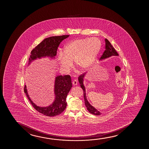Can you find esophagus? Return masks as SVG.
<instances>
[{"mask_svg":"<svg viewBox=\"0 0 149 149\" xmlns=\"http://www.w3.org/2000/svg\"><path fill=\"white\" fill-rule=\"evenodd\" d=\"M77 80H74L73 81H72V84H73L74 86H76L77 84Z\"/></svg>","mask_w":149,"mask_h":149,"instance_id":"esophagus-1","label":"esophagus"}]
</instances>
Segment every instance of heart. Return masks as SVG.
<instances>
[{"instance_id": "b5f03b06", "label": "heart", "mask_w": 149, "mask_h": 149, "mask_svg": "<svg viewBox=\"0 0 149 149\" xmlns=\"http://www.w3.org/2000/svg\"><path fill=\"white\" fill-rule=\"evenodd\" d=\"M101 45V41L97 38L74 40L64 46L63 52H58L57 61L64 71L70 69L73 61L77 67L85 69L95 61Z\"/></svg>"}]
</instances>
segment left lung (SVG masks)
<instances>
[{"label": "left lung", "mask_w": 149, "mask_h": 149, "mask_svg": "<svg viewBox=\"0 0 149 149\" xmlns=\"http://www.w3.org/2000/svg\"><path fill=\"white\" fill-rule=\"evenodd\" d=\"M105 50L104 51L101 57H100L99 61H103L106 58H108L109 57H111L112 56H118V53H117L116 50L110 44L109 41L106 39H105ZM86 73H87V72L82 74L78 77V81L79 82L80 87L82 88V90H84V96L85 105H86V107L87 108L88 111L91 113L95 114L96 116H100L101 114V113L95 108L94 106H92L87 99L86 94V87L84 84V77H85Z\"/></svg>", "instance_id": "1"}]
</instances>
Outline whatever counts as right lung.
Instances as JSON below:
<instances>
[{
  "label": "right lung",
  "mask_w": 149,
  "mask_h": 149,
  "mask_svg": "<svg viewBox=\"0 0 149 149\" xmlns=\"http://www.w3.org/2000/svg\"><path fill=\"white\" fill-rule=\"evenodd\" d=\"M69 37V35H63L50 37L44 39L31 52L28 66L37 59L46 57H49L51 59H55L60 43ZM72 87L70 76H56L54 85V100L50 105L46 107L37 106L33 103L29 96L26 86H25L24 93L31 104L38 111L46 116H53L61 114L65 109L67 106L66 98Z\"/></svg>",
  "instance_id": "right-lung-1"
}]
</instances>
